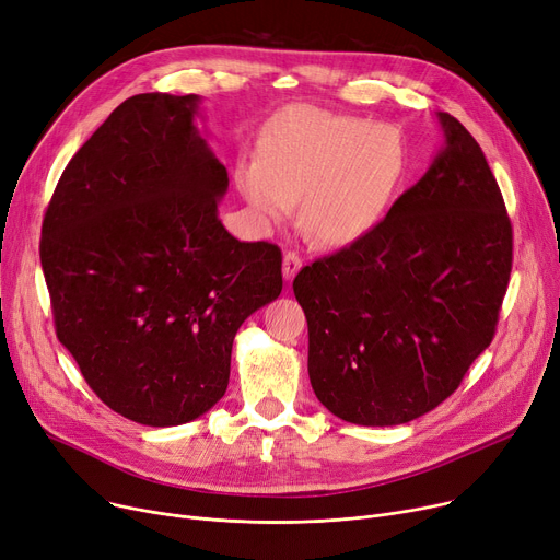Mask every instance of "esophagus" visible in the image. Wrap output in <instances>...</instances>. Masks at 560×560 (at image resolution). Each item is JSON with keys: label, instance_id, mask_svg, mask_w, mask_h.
<instances>
[{"label": "esophagus", "instance_id": "esophagus-1", "mask_svg": "<svg viewBox=\"0 0 560 560\" xmlns=\"http://www.w3.org/2000/svg\"><path fill=\"white\" fill-rule=\"evenodd\" d=\"M300 268H302V256L296 252H285L283 254V279L292 281L294 275L300 272Z\"/></svg>", "mask_w": 560, "mask_h": 560}]
</instances>
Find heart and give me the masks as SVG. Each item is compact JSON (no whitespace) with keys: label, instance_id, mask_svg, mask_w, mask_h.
<instances>
[{"label":"heart","instance_id":"obj_1","mask_svg":"<svg viewBox=\"0 0 560 560\" xmlns=\"http://www.w3.org/2000/svg\"><path fill=\"white\" fill-rule=\"evenodd\" d=\"M407 173L398 128L294 105L258 141V162L236 173L258 220L275 222L300 200V225L322 245L340 247L378 225Z\"/></svg>","mask_w":560,"mask_h":560}]
</instances>
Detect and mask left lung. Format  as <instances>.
I'll use <instances>...</instances> for the list:
<instances>
[{"mask_svg":"<svg viewBox=\"0 0 560 560\" xmlns=\"http://www.w3.org/2000/svg\"><path fill=\"white\" fill-rule=\"evenodd\" d=\"M445 145L378 225L292 281L319 402L355 425L423 417L495 335L513 264L500 186L472 135L439 112Z\"/></svg>","mask_w":560,"mask_h":560,"instance_id":"left-lung-1","label":"left lung"}]
</instances>
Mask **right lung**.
Instances as JSON below:
<instances>
[{
	"mask_svg": "<svg viewBox=\"0 0 560 560\" xmlns=\"http://www.w3.org/2000/svg\"><path fill=\"white\" fill-rule=\"evenodd\" d=\"M200 98L124 101L62 171L40 260L60 345L117 415L189 423L225 396L241 324L277 300L281 249L218 220L230 177Z\"/></svg>",
	"mask_w": 560,
	"mask_h": 560,
	"instance_id": "1",
	"label": "right lung"
}]
</instances>
